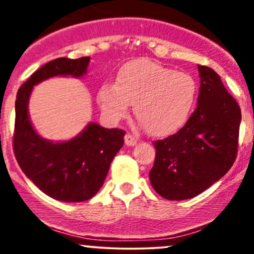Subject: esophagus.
<instances>
[{
	"label": "esophagus",
	"mask_w": 254,
	"mask_h": 254,
	"mask_svg": "<svg viewBox=\"0 0 254 254\" xmlns=\"http://www.w3.org/2000/svg\"><path fill=\"white\" fill-rule=\"evenodd\" d=\"M124 141H125V144L129 145V147H132V145H135L137 143V138L135 136L130 135V133H127L124 137Z\"/></svg>",
	"instance_id": "obj_1"
}]
</instances>
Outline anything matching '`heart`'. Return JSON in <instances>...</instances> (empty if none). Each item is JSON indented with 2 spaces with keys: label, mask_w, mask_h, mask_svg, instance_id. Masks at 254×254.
<instances>
[{
  "label": "heart",
  "mask_w": 254,
  "mask_h": 254,
  "mask_svg": "<svg viewBox=\"0 0 254 254\" xmlns=\"http://www.w3.org/2000/svg\"><path fill=\"white\" fill-rule=\"evenodd\" d=\"M197 99V86L189 74L176 71L149 60H136L119 69L115 86L99 89L101 109L112 121L129 113L130 104L137 118L155 136H166L188 123Z\"/></svg>",
  "instance_id": "b5f03b06"
}]
</instances>
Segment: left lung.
Wrapping results in <instances>:
<instances>
[{
	"label": "left lung",
	"instance_id": "8db88e82",
	"mask_svg": "<svg viewBox=\"0 0 254 254\" xmlns=\"http://www.w3.org/2000/svg\"><path fill=\"white\" fill-rule=\"evenodd\" d=\"M197 107L188 123L154 142L156 157L149 172L151 186L170 200L196 197L230 170L238 153L240 107L217 72L198 65Z\"/></svg>",
	"mask_w": 254,
	"mask_h": 254
}]
</instances>
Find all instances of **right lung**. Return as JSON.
Instances as JSON below:
<instances>
[{"instance_id": "add662e5", "label": "right lung", "mask_w": 254, "mask_h": 254, "mask_svg": "<svg viewBox=\"0 0 254 254\" xmlns=\"http://www.w3.org/2000/svg\"><path fill=\"white\" fill-rule=\"evenodd\" d=\"M90 57L57 58L44 64L17 90L13 147L16 161L44 193L62 202H84L100 190L125 132L89 123L74 138L52 142L38 135L28 115L36 84L55 76L82 77Z\"/></svg>"}]
</instances>
